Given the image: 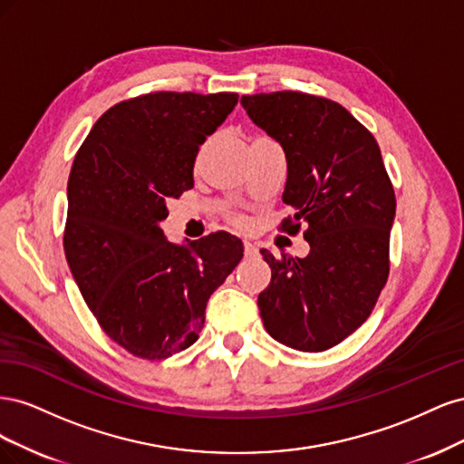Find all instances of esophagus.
I'll list each match as a JSON object with an SVG mask.
<instances>
[{
  "label": "esophagus",
  "mask_w": 464,
  "mask_h": 464,
  "mask_svg": "<svg viewBox=\"0 0 464 464\" xmlns=\"http://www.w3.org/2000/svg\"><path fill=\"white\" fill-rule=\"evenodd\" d=\"M244 254H246L247 259L257 257V247H256V244H251L249 240H246V242H244Z\"/></svg>",
  "instance_id": "34e87169"
}]
</instances>
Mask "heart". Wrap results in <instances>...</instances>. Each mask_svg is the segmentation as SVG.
<instances>
[{
    "label": "heart",
    "instance_id": "heart-1",
    "mask_svg": "<svg viewBox=\"0 0 464 464\" xmlns=\"http://www.w3.org/2000/svg\"><path fill=\"white\" fill-rule=\"evenodd\" d=\"M227 218H228V222L234 224V227H244V224H246V218L240 213H234V210L227 213Z\"/></svg>",
    "mask_w": 464,
    "mask_h": 464
}]
</instances>
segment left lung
Segmentation results:
<instances>
[{"label":"left lung","instance_id":"8db88e82","mask_svg":"<svg viewBox=\"0 0 464 464\" xmlns=\"http://www.w3.org/2000/svg\"><path fill=\"white\" fill-rule=\"evenodd\" d=\"M242 106L286 154L283 201L296 213L280 230L296 236L304 224L310 244L304 259L261 249L271 266L263 325L280 344L323 353L370 317L387 283L395 189L375 137L339 102L278 91Z\"/></svg>","mask_w":464,"mask_h":464}]
</instances>
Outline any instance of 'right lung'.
I'll return each mask as SVG.
<instances>
[{"instance_id": "1", "label": "right lung", "mask_w": 464, "mask_h": 464, "mask_svg": "<svg viewBox=\"0 0 464 464\" xmlns=\"http://www.w3.org/2000/svg\"><path fill=\"white\" fill-rule=\"evenodd\" d=\"M236 104V92L128 98L98 118L75 154L65 259L98 325L137 358L164 360L198 341L210 294L244 257L228 232L184 247L160 230L166 203L193 188L199 147Z\"/></svg>"}]
</instances>
